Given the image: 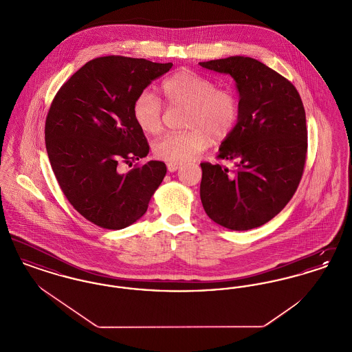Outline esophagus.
<instances>
[{"instance_id":"1","label":"esophagus","mask_w":352,"mask_h":352,"mask_svg":"<svg viewBox=\"0 0 352 352\" xmlns=\"http://www.w3.org/2000/svg\"><path fill=\"white\" fill-rule=\"evenodd\" d=\"M179 168H181V164H177V162H168V170L170 173H174Z\"/></svg>"}]
</instances>
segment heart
I'll list each match as a JSON object with an SVG mask.
<instances>
[{
  "mask_svg": "<svg viewBox=\"0 0 352 352\" xmlns=\"http://www.w3.org/2000/svg\"><path fill=\"white\" fill-rule=\"evenodd\" d=\"M168 104H186L184 125L190 129L165 134L153 145L154 154L168 162L182 164L201 154L214 138L226 140L237 124L240 105L231 89L217 88L214 80L192 69H179L161 83ZM137 126L146 134L162 129V102L151 89L142 91L132 108Z\"/></svg>",
  "mask_w": 352,
  "mask_h": 352,
  "instance_id": "1",
  "label": "heart"
}]
</instances>
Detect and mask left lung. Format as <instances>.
I'll return each instance as SVG.
<instances>
[{
    "label": "left lung",
    "mask_w": 352,
    "mask_h": 352,
    "mask_svg": "<svg viewBox=\"0 0 352 352\" xmlns=\"http://www.w3.org/2000/svg\"><path fill=\"white\" fill-rule=\"evenodd\" d=\"M234 78L240 116L223 140L219 160L234 168L201 164V199L208 218L247 231L274 218L294 195L307 151L306 115L296 87L250 56L201 62Z\"/></svg>",
    "instance_id": "left-lung-1"
}]
</instances>
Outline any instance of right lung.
I'll return each instance as SVG.
<instances>
[{"label":"right lung","instance_id":"1","mask_svg":"<svg viewBox=\"0 0 352 352\" xmlns=\"http://www.w3.org/2000/svg\"><path fill=\"white\" fill-rule=\"evenodd\" d=\"M171 66L115 55L96 58L78 69L52 100L45 126L51 168L74 208L101 228L133 224L164 181L166 165L161 161L128 173L121 166L148 155L133 102Z\"/></svg>","mask_w":352,"mask_h":352}]
</instances>
